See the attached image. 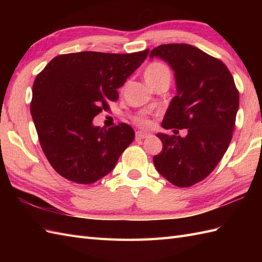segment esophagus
<instances>
[{"label": "esophagus", "mask_w": 262, "mask_h": 262, "mask_svg": "<svg viewBox=\"0 0 262 262\" xmlns=\"http://www.w3.org/2000/svg\"><path fill=\"white\" fill-rule=\"evenodd\" d=\"M148 136H151V134H148V133H144V132L136 133V140H144V138H146Z\"/></svg>", "instance_id": "obj_1"}]
</instances>
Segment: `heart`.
<instances>
[{"mask_svg":"<svg viewBox=\"0 0 262 262\" xmlns=\"http://www.w3.org/2000/svg\"><path fill=\"white\" fill-rule=\"evenodd\" d=\"M170 70L166 65L160 62H152L149 63L145 71H144V77H145V81L148 83L149 85L153 86L157 84V83L163 81V80H170ZM135 121L140 126H148L149 120L146 116H137L135 118Z\"/></svg>","mask_w":262,"mask_h":262,"instance_id":"heart-1","label":"heart"}]
</instances>
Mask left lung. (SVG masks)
<instances>
[{"instance_id": "left-lung-1", "label": "left lung", "mask_w": 262, "mask_h": 262, "mask_svg": "<svg viewBox=\"0 0 262 262\" xmlns=\"http://www.w3.org/2000/svg\"><path fill=\"white\" fill-rule=\"evenodd\" d=\"M174 71L177 96L162 121L165 129H188L186 137L159 133L163 148L154 155L159 173L181 188L204 180L229 147L238 109V91L226 65L188 43L151 51Z\"/></svg>"}]
</instances>
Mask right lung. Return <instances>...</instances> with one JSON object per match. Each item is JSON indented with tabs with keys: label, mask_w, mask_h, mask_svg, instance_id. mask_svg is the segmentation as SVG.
Instances as JSON below:
<instances>
[{
	"label": "right lung",
	"mask_w": 262,
	"mask_h": 262,
	"mask_svg": "<svg viewBox=\"0 0 262 262\" xmlns=\"http://www.w3.org/2000/svg\"><path fill=\"white\" fill-rule=\"evenodd\" d=\"M148 52L58 55L37 75L30 111L42 152L58 174L90 185L113 171L135 133L125 122L107 129L92 120L118 100L117 89Z\"/></svg>",
	"instance_id": "obj_1"
}]
</instances>
